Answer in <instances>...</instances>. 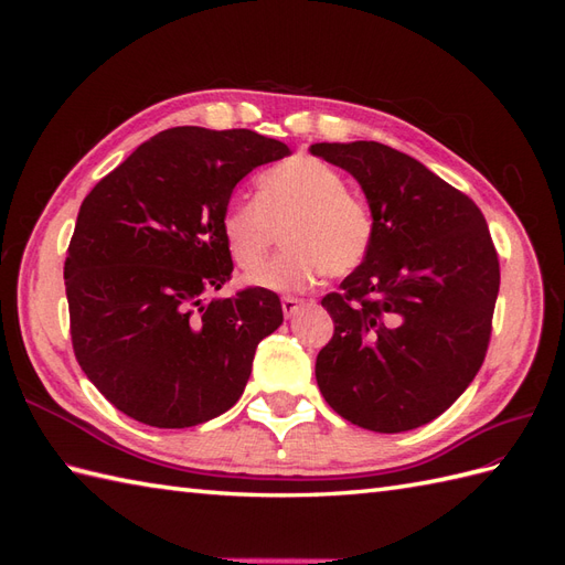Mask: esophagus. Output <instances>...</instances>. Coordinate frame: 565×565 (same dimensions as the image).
Wrapping results in <instances>:
<instances>
[{
	"label": "esophagus",
	"instance_id": "34e87169",
	"mask_svg": "<svg viewBox=\"0 0 565 565\" xmlns=\"http://www.w3.org/2000/svg\"><path fill=\"white\" fill-rule=\"evenodd\" d=\"M301 306H303V301L301 299H295V297H282V313H285V318L289 320V318H295L299 311H301Z\"/></svg>",
	"mask_w": 565,
	"mask_h": 565
}]
</instances>
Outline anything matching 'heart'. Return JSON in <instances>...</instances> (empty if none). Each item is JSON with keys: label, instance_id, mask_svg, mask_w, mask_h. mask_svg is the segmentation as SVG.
Wrapping results in <instances>:
<instances>
[{"label": "heart", "instance_id": "heart-1", "mask_svg": "<svg viewBox=\"0 0 565 565\" xmlns=\"http://www.w3.org/2000/svg\"><path fill=\"white\" fill-rule=\"evenodd\" d=\"M284 228L288 247L247 278L273 292L311 287L324 270L347 276L365 262L374 221L365 200L320 160L299 158L256 179L254 200H231L218 218L221 241L237 268L254 270Z\"/></svg>", "mask_w": 565, "mask_h": 565}]
</instances>
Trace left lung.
Returning a JSON list of instances; mask_svg holds the SVG:
<instances>
[{"instance_id": "obj_1", "label": "left lung", "mask_w": 565, "mask_h": 565, "mask_svg": "<svg viewBox=\"0 0 565 565\" xmlns=\"http://www.w3.org/2000/svg\"><path fill=\"white\" fill-rule=\"evenodd\" d=\"M361 183L374 221L365 262L322 299V398L351 424L401 434L429 424L481 370L500 262L481 210L415 158L377 141L313 143Z\"/></svg>"}]
</instances>
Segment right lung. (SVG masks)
<instances>
[{"label":"right lung","instance_id":"right-lung-1","mask_svg":"<svg viewBox=\"0 0 565 565\" xmlns=\"http://www.w3.org/2000/svg\"><path fill=\"white\" fill-rule=\"evenodd\" d=\"M289 148L249 131L174 127L84 198L63 268L77 363L122 413L158 429L210 422L243 396L280 299L204 301L233 270L218 218L252 169Z\"/></svg>","mask_w":565,"mask_h":565}]
</instances>
